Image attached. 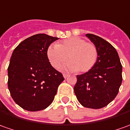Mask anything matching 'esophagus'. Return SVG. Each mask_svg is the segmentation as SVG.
Segmentation results:
<instances>
[{"label":"esophagus","mask_w":130,"mask_h":130,"mask_svg":"<svg viewBox=\"0 0 130 130\" xmlns=\"http://www.w3.org/2000/svg\"><path fill=\"white\" fill-rule=\"evenodd\" d=\"M68 76L69 75H67V74H63V77H64V78H65V79H66V78H67Z\"/></svg>","instance_id":"1"}]
</instances>
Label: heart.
I'll return each mask as SVG.
<instances>
[{"label":"heart","mask_w":130,"mask_h":130,"mask_svg":"<svg viewBox=\"0 0 130 130\" xmlns=\"http://www.w3.org/2000/svg\"><path fill=\"white\" fill-rule=\"evenodd\" d=\"M51 65L59 68L67 60V70L87 72L94 67L98 58V49L94 44L87 43L80 38H71L49 47L47 52Z\"/></svg>","instance_id":"heart-1"}]
</instances>
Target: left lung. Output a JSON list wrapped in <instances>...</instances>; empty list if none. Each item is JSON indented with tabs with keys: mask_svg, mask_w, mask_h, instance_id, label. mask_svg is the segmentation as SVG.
<instances>
[{
	"mask_svg": "<svg viewBox=\"0 0 130 130\" xmlns=\"http://www.w3.org/2000/svg\"><path fill=\"white\" fill-rule=\"evenodd\" d=\"M86 37L97 47L98 58L90 71L77 75L74 91L83 107L100 109L117 96L122 81V66L117 52L110 43L93 34H86Z\"/></svg>",
	"mask_w": 130,
	"mask_h": 130,
	"instance_id": "1",
	"label": "left lung"
}]
</instances>
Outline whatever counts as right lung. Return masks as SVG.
Returning a JSON list of instances; mask_svg holds the SVG:
<instances>
[{"mask_svg":"<svg viewBox=\"0 0 130 130\" xmlns=\"http://www.w3.org/2000/svg\"><path fill=\"white\" fill-rule=\"evenodd\" d=\"M58 39L37 34L24 40L13 50L8 68V86L13 100L23 109L35 112L47 108L64 80L47 55L50 44Z\"/></svg>","mask_w":130,"mask_h":130,"instance_id":"obj_1","label":"right lung"}]
</instances>
